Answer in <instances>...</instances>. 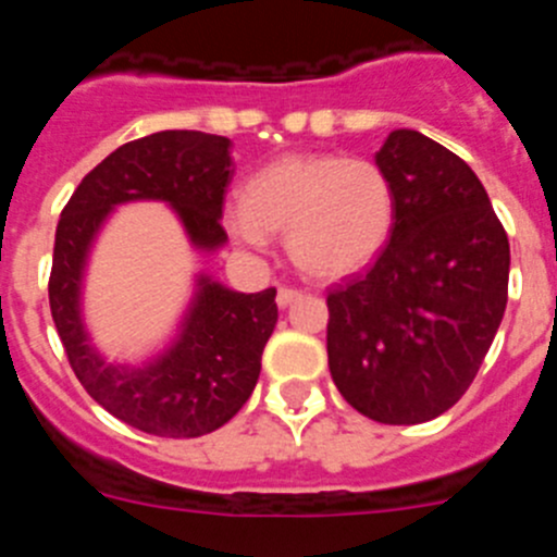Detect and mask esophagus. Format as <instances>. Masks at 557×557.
Returning <instances> with one entry per match:
<instances>
[{
	"label": "esophagus",
	"instance_id": "34e87169",
	"mask_svg": "<svg viewBox=\"0 0 557 557\" xmlns=\"http://www.w3.org/2000/svg\"><path fill=\"white\" fill-rule=\"evenodd\" d=\"M298 298H301V289H295V287H278V293H275L278 307H289V304L298 301Z\"/></svg>",
	"mask_w": 557,
	"mask_h": 557
}]
</instances>
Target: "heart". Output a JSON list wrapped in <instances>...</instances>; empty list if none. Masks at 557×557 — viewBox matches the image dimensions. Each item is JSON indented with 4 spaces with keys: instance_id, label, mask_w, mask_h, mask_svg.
Here are the masks:
<instances>
[{
    "instance_id": "b5f03b06",
    "label": "heart",
    "mask_w": 557,
    "mask_h": 557,
    "mask_svg": "<svg viewBox=\"0 0 557 557\" xmlns=\"http://www.w3.org/2000/svg\"><path fill=\"white\" fill-rule=\"evenodd\" d=\"M393 218L396 195L379 164L339 152H287L250 175L243 203L225 209V228L256 250L270 234H287L304 273L343 278L385 250Z\"/></svg>"
}]
</instances>
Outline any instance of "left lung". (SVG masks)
<instances>
[{
    "label": "left lung",
    "instance_id": "8db88e82",
    "mask_svg": "<svg viewBox=\"0 0 557 557\" xmlns=\"http://www.w3.org/2000/svg\"><path fill=\"white\" fill-rule=\"evenodd\" d=\"M376 164L396 195L387 248L329 289L334 385L379 424H424L460 401L508 304L510 245L471 166L418 131Z\"/></svg>",
    "mask_w": 557,
    "mask_h": 557
}]
</instances>
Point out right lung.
Masks as SVG:
<instances>
[{"mask_svg":"<svg viewBox=\"0 0 557 557\" xmlns=\"http://www.w3.org/2000/svg\"><path fill=\"white\" fill-rule=\"evenodd\" d=\"M231 141L200 131H161L127 141L88 172L61 211L49 273V309L69 366L86 393L113 418L159 437H200L228 424L250 398L262 351L278 321L275 289L234 293L209 275L181 332L147 366H113L83 326L81 289L88 250L113 206L164 200L198 250L225 245Z\"/></svg>","mask_w":557,"mask_h":557,"instance_id":"add662e5","label":"right lung"}]
</instances>
